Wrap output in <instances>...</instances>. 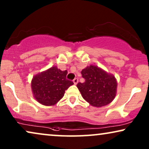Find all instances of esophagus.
Here are the masks:
<instances>
[{"mask_svg": "<svg viewBox=\"0 0 149 149\" xmlns=\"http://www.w3.org/2000/svg\"><path fill=\"white\" fill-rule=\"evenodd\" d=\"M78 81H79V80H78V79H77V78L74 79V80H73V82H74V85H77V83H78Z\"/></svg>", "mask_w": 149, "mask_h": 149, "instance_id": "esophagus-1", "label": "esophagus"}]
</instances>
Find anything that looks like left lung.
<instances>
[{"label":"left lung","instance_id":"obj_1","mask_svg":"<svg viewBox=\"0 0 149 149\" xmlns=\"http://www.w3.org/2000/svg\"><path fill=\"white\" fill-rule=\"evenodd\" d=\"M81 74L85 82L78 83L77 86L87 102L93 107H101L113 100L117 86L115 76L92 65L83 69Z\"/></svg>","mask_w":149,"mask_h":149}]
</instances>
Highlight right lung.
<instances>
[{
  "label": "right lung",
  "instance_id": "right-lung-1",
  "mask_svg": "<svg viewBox=\"0 0 149 149\" xmlns=\"http://www.w3.org/2000/svg\"><path fill=\"white\" fill-rule=\"evenodd\" d=\"M68 71L53 66L32 79L31 86L35 99L45 106H53L64 96L65 91L74 84L66 79Z\"/></svg>",
  "mask_w": 149,
  "mask_h": 149
}]
</instances>
